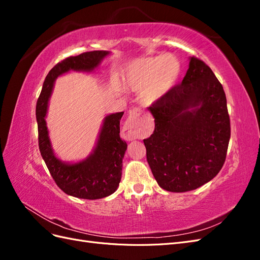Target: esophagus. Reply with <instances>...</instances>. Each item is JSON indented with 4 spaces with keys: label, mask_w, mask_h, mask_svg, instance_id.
Segmentation results:
<instances>
[{
    "label": "esophagus",
    "mask_w": 260,
    "mask_h": 260,
    "mask_svg": "<svg viewBox=\"0 0 260 260\" xmlns=\"http://www.w3.org/2000/svg\"><path fill=\"white\" fill-rule=\"evenodd\" d=\"M139 117H140V111L138 108L132 109L129 113V116L125 120L122 132L123 136L127 140H136L142 138V132L139 127Z\"/></svg>",
    "instance_id": "1"
}]
</instances>
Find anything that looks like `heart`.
I'll use <instances>...</instances> for the list:
<instances>
[{
  "mask_svg": "<svg viewBox=\"0 0 260 260\" xmlns=\"http://www.w3.org/2000/svg\"><path fill=\"white\" fill-rule=\"evenodd\" d=\"M180 75L181 64L172 55L144 57L123 67L120 85L124 91L139 92L144 88V103L154 104L174 88Z\"/></svg>",
  "mask_w": 260,
  "mask_h": 260,
  "instance_id": "obj_1",
  "label": "heart"
}]
</instances>
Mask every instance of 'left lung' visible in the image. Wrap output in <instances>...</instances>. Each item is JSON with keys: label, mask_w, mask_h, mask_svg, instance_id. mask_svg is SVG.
<instances>
[{"label": "left lung", "mask_w": 260, "mask_h": 260, "mask_svg": "<svg viewBox=\"0 0 260 260\" xmlns=\"http://www.w3.org/2000/svg\"><path fill=\"white\" fill-rule=\"evenodd\" d=\"M153 135L143 142L157 183L169 192L192 191L221 170L231 136L222 84L198 57L182 82L148 107Z\"/></svg>", "instance_id": "left-lung-1"}]
</instances>
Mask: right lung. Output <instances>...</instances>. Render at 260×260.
I'll use <instances>...</instances> for the list:
<instances>
[{"label":"right lung","mask_w":260,"mask_h":260,"mask_svg":"<svg viewBox=\"0 0 260 260\" xmlns=\"http://www.w3.org/2000/svg\"><path fill=\"white\" fill-rule=\"evenodd\" d=\"M108 54L107 51H92L61 60L46 76L37 102L36 116L41 156L57 186L62 192L78 199H103L113 194L119 185L122 158L127 149V143L119 136L123 112L105 117L96 146L88 158L76 164H68L58 159L53 152L45 121L48 103L54 82L58 76L70 70L92 72Z\"/></svg>","instance_id":"obj_1"}]
</instances>
